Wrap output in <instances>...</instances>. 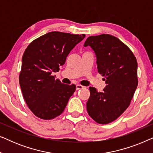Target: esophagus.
Returning <instances> with one entry per match:
<instances>
[{"label":"esophagus","mask_w":153,"mask_h":153,"mask_svg":"<svg viewBox=\"0 0 153 153\" xmlns=\"http://www.w3.org/2000/svg\"><path fill=\"white\" fill-rule=\"evenodd\" d=\"M83 85H80V84H77L76 85V90L77 91H78V90H80V89H82V88H83Z\"/></svg>","instance_id":"esophagus-1"}]
</instances>
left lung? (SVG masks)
<instances>
[{
	"instance_id": "1",
	"label": "left lung",
	"mask_w": 153,
	"mask_h": 153,
	"mask_svg": "<svg viewBox=\"0 0 153 153\" xmlns=\"http://www.w3.org/2000/svg\"><path fill=\"white\" fill-rule=\"evenodd\" d=\"M88 46L95 53L98 72L106 85L102 93L89 88L87 111L96 123L108 124L130 104L138 85L137 61L129 48L113 35L88 37L84 44Z\"/></svg>"
}]
</instances>
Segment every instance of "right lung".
I'll use <instances>...</instances> for the list:
<instances>
[{
  "mask_svg": "<svg viewBox=\"0 0 153 153\" xmlns=\"http://www.w3.org/2000/svg\"><path fill=\"white\" fill-rule=\"evenodd\" d=\"M85 36L53 31L35 39L25 50L19 84L35 116L51 120L63 112L76 85L64 84L53 73L59 71L70 52Z\"/></svg>",
  "mask_w": 153,
  "mask_h": 153,
  "instance_id": "1",
  "label": "right lung"
}]
</instances>
